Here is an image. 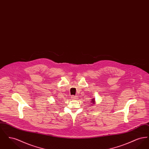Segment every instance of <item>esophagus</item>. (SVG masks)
<instances>
[{
	"instance_id": "esophagus-1",
	"label": "esophagus",
	"mask_w": 149,
	"mask_h": 149,
	"mask_svg": "<svg viewBox=\"0 0 149 149\" xmlns=\"http://www.w3.org/2000/svg\"><path fill=\"white\" fill-rule=\"evenodd\" d=\"M71 99H77L76 98V96H75V95H72L71 97Z\"/></svg>"
}]
</instances>
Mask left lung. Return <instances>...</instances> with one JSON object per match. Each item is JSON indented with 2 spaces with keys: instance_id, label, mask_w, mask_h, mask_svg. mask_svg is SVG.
I'll return each mask as SVG.
<instances>
[{
  "instance_id": "left-lung-1",
  "label": "left lung",
  "mask_w": 149,
  "mask_h": 149,
  "mask_svg": "<svg viewBox=\"0 0 149 149\" xmlns=\"http://www.w3.org/2000/svg\"><path fill=\"white\" fill-rule=\"evenodd\" d=\"M92 103H93V104L95 103V99H93V100H92Z\"/></svg>"
}]
</instances>
